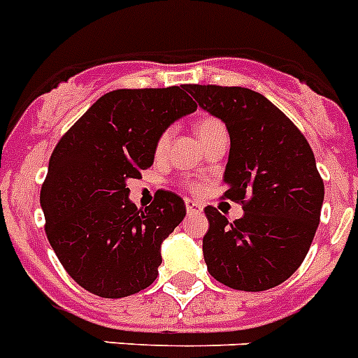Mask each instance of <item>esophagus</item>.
Instances as JSON below:
<instances>
[{
	"label": "esophagus",
	"instance_id": "esophagus-1",
	"mask_svg": "<svg viewBox=\"0 0 358 358\" xmlns=\"http://www.w3.org/2000/svg\"><path fill=\"white\" fill-rule=\"evenodd\" d=\"M185 209H187V215H200L203 211L202 203L193 202V200H185Z\"/></svg>",
	"mask_w": 358,
	"mask_h": 358
}]
</instances>
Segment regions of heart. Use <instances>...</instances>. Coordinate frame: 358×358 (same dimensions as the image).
Wrapping results in <instances>:
<instances>
[{
  "label": "heart",
  "mask_w": 358,
  "mask_h": 358,
  "mask_svg": "<svg viewBox=\"0 0 358 358\" xmlns=\"http://www.w3.org/2000/svg\"><path fill=\"white\" fill-rule=\"evenodd\" d=\"M220 129H224V125H222L218 120L215 118H203L198 122L196 125V133L198 136H200V140L206 136H209V134H213L215 131H220ZM167 142H169V133H164L160 136V140H158V143H156V151L162 152L165 149V145H167Z\"/></svg>",
  "instance_id": "b5f03b06"
}]
</instances>
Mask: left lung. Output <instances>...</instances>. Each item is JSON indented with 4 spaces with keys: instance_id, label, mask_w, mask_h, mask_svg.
<instances>
[{
    "instance_id": "1",
    "label": "left lung",
    "mask_w": 358,
    "mask_h": 358,
    "mask_svg": "<svg viewBox=\"0 0 358 358\" xmlns=\"http://www.w3.org/2000/svg\"><path fill=\"white\" fill-rule=\"evenodd\" d=\"M185 89L227 127L224 198L244 207L235 222L206 207L207 271L233 289H271L304 262L320 222L324 182L313 151L295 123L260 92L220 85Z\"/></svg>"
}]
</instances>
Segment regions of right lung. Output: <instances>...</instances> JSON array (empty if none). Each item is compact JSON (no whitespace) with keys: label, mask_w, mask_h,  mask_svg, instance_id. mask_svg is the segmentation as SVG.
<instances>
[{"label":"right lung","mask_w":358,"mask_h":358,"mask_svg":"<svg viewBox=\"0 0 358 358\" xmlns=\"http://www.w3.org/2000/svg\"><path fill=\"white\" fill-rule=\"evenodd\" d=\"M196 110L180 87L103 94L58 142L41 185L45 233L65 271L92 295L122 299L156 280L162 242L184 220L178 194L138 209L127 180L155 162L165 129Z\"/></svg>","instance_id":"add662e5"}]
</instances>
